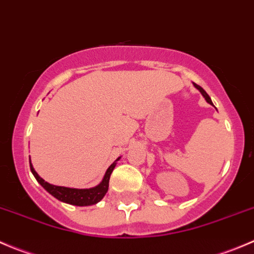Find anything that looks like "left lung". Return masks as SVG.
I'll use <instances>...</instances> for the list:
<instances>
[{
    "mask_svg": "<svg viewBox=\"0 0 254 254\" xmlns=\"http://www.w3.org/2000/svg\"><path fill=\"white\" fill-rule=\"evenodd\" d=\"M193 84H194V87H195V88H196V89H198V91H199V92H200V93H201V96H203V97H204V98H205V101L207 102V103H209V104H211V106H212V107H215V106H214V104H212L211 99H210L209 94H207V93H206V92H205V91H204V89H203V88H201V87H200V86H198V84H196V83H194V82H193Z\"/></svg>",
    "mask_w": 254,
    "mask_h": 254,
    "instance_id": "1",
    "label": "left lung"
}]
</instances>
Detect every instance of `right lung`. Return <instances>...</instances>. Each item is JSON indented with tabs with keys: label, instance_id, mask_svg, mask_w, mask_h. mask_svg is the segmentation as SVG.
Segmentation results:
<instances>
[{
	"label": "right lung",
	"instance_id": "add662e5",
	"mask_svg": "<svg viewBox=\"0 0 254 254\" xmlns=\"http://www.w3.org/2000/svg\"><path fill=\"white\" fill-rule=\"evenodd\" d=\"M119 160L120 157H118L117 160L109 166L108 170L106 171V175H104L103 179H102V182L98 184V186L92 187V188H87V189L67 188V187L54 186V184L48 183V182H45L42 177L35 172L34 167H33L32 162H30V157H29V163H30V171H32L33 176L35 177L38 183H39L49 194H51L54 198L63 201V203L71 204V205L89 206V205H94V204H97L98 201H101L102 199L104 198V195H106L107 191H108L109 178H111L113 170L115 168L117 162Z\"/></svg>",
	"mask_w": 254,
	"mask_h": 254
}]
</instances>
